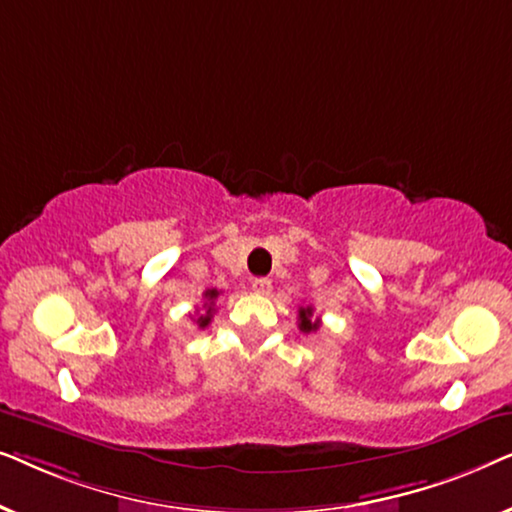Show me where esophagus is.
<instances>
[{"label": "esophagus", "mask_w": 512, "mask_h": 512, "mask_svg": "<svg viewBox=\"0 0 512 512\" xmlns=\"http://www.w3.org/2000/svg\"><path fill=\"white\" fill-rule=\"evenodd\" d=\"M251 289H254L256 293H261V296H268V293L272 291V282L268 277H258L251 282Z\"/></svg>", "instance_id": "1"}]
</instances>
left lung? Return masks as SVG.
I'll use <instances>...</instances> for the list:
<instances>
[{"instance_id": "8db88e82", "label": "left lung", "mask_w": 512, "mask_h": 512, "mask_svg": "<svg viewBox=\"0 0 512 512\" xmlns=\"http://www.w3.org/2000/svg\"><path fill=\"white\" fill-rule=\"evenodd\" d=\"M312 305H307V307H300L298 310V328L303 333H314V331H319V326H321V321L319 319H312Z\"/></svg>"}]
</instances>
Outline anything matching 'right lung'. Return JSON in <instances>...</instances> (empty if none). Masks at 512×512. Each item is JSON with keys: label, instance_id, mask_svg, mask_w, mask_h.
I'll return each mask as SVG.
<instances>
[{"label": "right lung", "instance_id": "add662e5", "mask_svg": "<svg viewBox=\"0 0 512 512\" xmlns=\"http://www.w3.org/2000/svg\"><path fill=\"white\" fill-rule=\"evenodd\" d=\"M219 298V291L216 289H207L205 291V314H198V319H195V324H198L200 328H207L209 321H212V314H214V300Z\"/></svg>", "mask_w": 512, "mask_h": 512}]
</instances>
